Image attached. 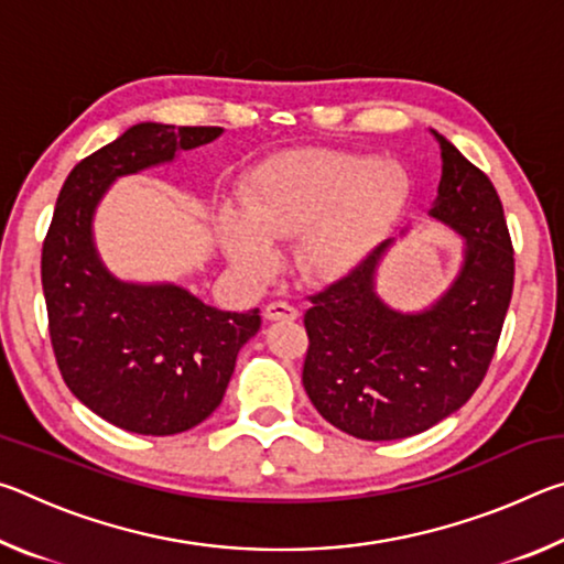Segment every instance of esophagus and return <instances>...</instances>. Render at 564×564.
I'll return each instance as SVG.
<instances>
[{
	"mask_svg": "<svg viewBox=\"0 0 564 564\" xmlns=\"http://www.w3.org/2000/svg\"><path fill=\"white\" fill-rule=\"evenodd\" d=\"M263 316L269 318V321H295V318H299V311H295L293 305H289V303L275 301V303L265 305Z\"/></svg>",
	"mask_w": 564,
	"mask_h": 564,
	"instance_id": "34e87169",
	"label": "esophagus"
}]
</instances>
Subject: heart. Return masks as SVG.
I'll list each match as a JSON object with an SVG mask.
<instances>
[{"label": "heart", "mask_w": 564, "mask_h": 564, "mask_svg": "<svg viewBox=\"0 0 564 564\" xmlns=\"http://www.w3.org/2000/svg\"><path fill=\"white\" fill-rule=\"evenodd\" d=\"M408 196L403 166L343 151H295L248 181L241 208H226L218 238L238 273L261 281L275 241L293 238V269L308 281H338L368 259Z\"/></svg>", "instance_id": "b5f03b06"}]
</instances>
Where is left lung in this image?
<instances>
[{"label":"left lung","instance_id":"8db88e82","mask_svg":"<svg viewBox=\"0 0 564 564\" xmlns=\"http://www.w3.org/2000/svg\"><path fill=\"white\" fill-rule=\"evenodd\" d=\"M443 174L427 216L463 241L453 283L420 311L376 291L386 238L316 295L303 323V388L318 413L360 441H400L460 410L482 383L512 299V243L492 181L441 133ZM408 228L400 231L405 236Z\"/></svg>","mask_w":564,"mask_h":564}]
</instances>
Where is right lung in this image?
Masks as SVG:
<instances>
[{
	"label": "right lung",
	"instance_id": "1",
	"mask_svg": "<svg viewBox=\"0 0 564 564\" xmlns=\"http://www.w3.org/2000/svg\"><path fill=\"white\" fill-rule=\"evenodd\" d=\"M218 127L144 121L79 161L42 248L50 336L64 383L91 413L139 435H174L221 405L259 308L206 305L184 285L121 281L94 246V214L113 181L212 144Z\"/></svg>",
	"mask_w": 564,
	"mask_h": 564
}]
</instances>
